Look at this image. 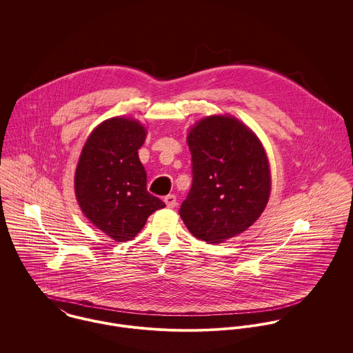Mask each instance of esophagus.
Masks as SVG:
<instances>
[{
    "instance_id": "esophagus-1",
    "label": "esophagus",
    "mask_w": 353,
    "mask_h": 353,
    "mask_svg": "<svg viewBox=\"0 0 353 353\" xmlns=\"http://www.w3.org/2000/svg\"><path fill=\"white\" fill-rule=\"evenodd\" d=\"M164 202H165V205H167L168 208H175V205H176V197H175L174 194H168V196L164 197Z\"/></svg>"
}]
</instances>
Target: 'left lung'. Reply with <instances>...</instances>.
Returning a JSON list of instances; mask_svg holds the SVG:
<instances>
[{
  "label": "left lung",
  "instance_id": "obj_1",
  "mask_svg": "<svg viewBox=\"0 0 353 353\" xmlns=\"http://www.w3.org/2000/svg\"><path fill=\"white\" fill-rule=\"evenodd\" d=\"M193 183L179 214L188 230L206 243H223L246 231L270 196L265 150L235 117L210 115L188 134Z\"/></svg>",
  "mask_w": 353,
  "mask_h": 353
}]
</instances>
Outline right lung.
<instances>
[{
	"label": "right lung",
	"instance_id": "right-lung-1",
	"mask_svg": "<svg viewBox=\"0 0 353 353\" xmlns=\"http://www.w3.org/2000/svg\"><path fill=\"white\" fill-rule=\"evenodd\" d=\"M147 137L136 119L115 117L90 134L74 174V193L85 217L117 242L133 239L147 219L165 206L147 190L139 150Z\"/></svg>",
	"mask_w": 353,
	"mask_h": 353
}]
</instances>
